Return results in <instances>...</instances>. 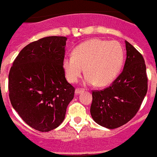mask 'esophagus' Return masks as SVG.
Listing matches in <instances>:
<instances>
[{
	"instance_id": "34e87169",
	"label": "esophagus",
	"mask_w": 157,
	"mask_h": 157,
	"mask_svg": "<svg viewBox=\"0 0 157 157\" xmlns=\"http://www.w3.org/2000/svg\"><path fill=\"white\" fill-rule=\"evenodd\" d=\"M83 91H84V90H83V89H79V88H77V89H76L75 94H81V93H82Z\"/></svg>"
}]
</instances>
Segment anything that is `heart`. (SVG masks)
Here are the masks:
<instances>
[{
    "label": "heart",
    "instance_id": "b5f03b06",
    "mask_svg": "<svg viewBox=\"0 0 157 157\" xmlns=\"http://www.w3.org/2000/svg\"><path fill=\"white\" fill-rule=\"evenodd\" d=\"M124 60V51L120 43L94 39L81 43L72 56L63 59V67L67 81H78L85 68L86 82L105 86L114 81Z\"/></svg>",
    "mask_w": 157,
    "mask_h": 157
}]
</instances>
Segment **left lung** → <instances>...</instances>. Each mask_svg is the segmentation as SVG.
I'll return each instance as SVG.
<instances>
[{
  "instance_id": "1",
  "label": "left lung",
  "mask_w": 157,
  "mask_h": 157,
  "mask_svg": "<svg viewBox=\"0 0 157 157\" xmlns=\"http://www.w3.org/2000/svg\"><path fill=\"white\" fill-rule=\"evenodd\" d=\"M123 72L109 87L93 90L90 113L98 124L114 129L128 123L140 108L147 91L146 65L141 53L127 41Z\"/></svg>"
}]
</instances>
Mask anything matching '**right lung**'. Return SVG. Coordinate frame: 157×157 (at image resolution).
<instances>
[{
	"instance_id": "right-lung-1",
	"label": "right lung",
	"mask_w": 157,
	"mask_h": 157,
	"mask_svg": "<svg viewBox=\"0 0 157 157\" xmlns=\"http://www.w3.org/2000/svg\"><path fill=\"white\" fill-rule=\"evenodd\" d=\"M67 38L49 36L25 46L9 73V97L22 120L39 132L56 128L65 118L75 88L66 81L63 60Z\"/></svg>"
}]
</instances>
